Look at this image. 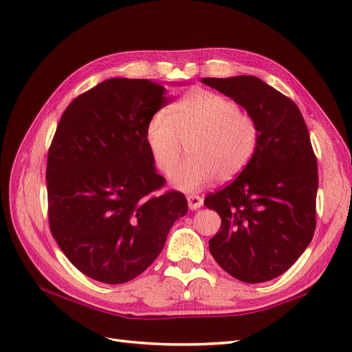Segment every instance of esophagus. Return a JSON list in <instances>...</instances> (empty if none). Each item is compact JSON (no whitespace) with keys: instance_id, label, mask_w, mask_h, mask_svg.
<instances>
[{"instance_id":"34e87169","label":"esophagus","mask_w":352,"mask_h":352,"mask_svg":"<svg viewBox=\"0 0 352 352\" xmlns=\"http://www.w3.org/2000/svg\"><path fill=\"white\" fill-rule=\"evenodd\" d=\"M186 199L190 210H198L202 207V204H204V199H202L199 195H188Z\"/></svg>"}]
</instances>
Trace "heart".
<instances>
[{
  "label": "heart",
  "instance_id": "obj_1",
  "mask_svg": "<svg viewBox=\"0 0 352 352\" xmlns=\"http://www.w3.org/2000/svg\"><path fill=\"white\" fill-rule=\"evenodd\" d=\"M257 124L223 95L194 89L175 102L168 116L158 111L145 127V141L162 173H170L190 142L188 163L170 176L173 188L194 192L219 177L235 179L257 146Z\"/></svg>",
  "mask_w": 352,
  "mask_h": 352
}]
</instances>
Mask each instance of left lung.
I'll list each match as a JSON object with an SVG mask.
<instances>
[{"label": "left lung", "mask_w": 352, "mask_h": 352, "mask_svg": "<svg viewBox=\"0 0 352 352\" xmlns=\"http://www.w3.org/2000/svg\"><path fill=\"white\" fill-rule=\"evenodd\" d=\"M257 124V146L239 176L204 204L221 226L210 252L245 283L278 278L301 257L316 229L317 160L296 104L255 76L204 78Z\"/></svg>", "instance_id": "left-lung-1"}]
</instances>
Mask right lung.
I'll list each match as a JSON object with an SVG mask.
<instances>
[{"label":"right lung","instance_id":"right-lung-1","mask_svg":"<svg viewBox=\"0 0 352 352\" xmlns=\"http://www.w3.org/2000/svg\"><path fill=\"white\" fill-rule=\"evenodd\" d=\"M170 101L162 83L111 78L74 98L61 116L47 163L50 228L70 263L94 280L135 279L186 214L184 194L153 195L164 177L145 127Z\"/></svg>","mask_w":352,"mask_h":352}]
</instances>
